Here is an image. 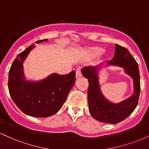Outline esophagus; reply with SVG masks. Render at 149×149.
Wrapping results in <instances>:
<instances>
[{
  "label": "esophagus",
  "instance_id": "1",
  "mask_svg": "<svg viewBox=\"0 0 149 149\" xmlns=\"http://www.w3.org/2000/svg\"><path fill=\"white\" fill-rule=\"evenodd\" d=\"M82 76V73H81V71H80V69H77L76 71V78H80V77Z\"/></svg>",
  "mask_w": 149,
  "mask_h": 149
}]
</instances>
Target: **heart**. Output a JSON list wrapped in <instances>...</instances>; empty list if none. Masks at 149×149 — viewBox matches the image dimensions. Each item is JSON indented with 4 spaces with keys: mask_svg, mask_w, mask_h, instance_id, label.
I'll use <instances>...</instances> for the list:
<instances>
[{
    "mask_svg": "<svg viewBox=\"0 0 149 149\" xmlns=\"http://www.w3.org/2000/svg\"><path fill=\"white\" fill-rule=\"evenodd\" d=\"M104 49L102 48H101L100 47H90L87 49L86 53L88 56L91 57H95L97 56L100 55V54H102L103 52Z\"/></svg>",
    "mask_w": 149,
    "mask_h": 149,
    "instance_id": "heart-1",
    "label": "heart"
}]
</instances>
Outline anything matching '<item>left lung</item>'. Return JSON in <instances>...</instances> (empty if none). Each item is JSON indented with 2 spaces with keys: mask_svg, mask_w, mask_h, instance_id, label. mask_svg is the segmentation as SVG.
<instances>
[{
  "mask_svg": "<svg viewBox=\"0 0 149 149\" xmlns=\"http://www.w3.org/2000/svg\"><path fill=\"white\" fill-rule=\"evenodd\" d=\"M107 65L123 68L134 83L133 95L119 103H113L102 94L99 83V69L101 65L85 66L82 69L83 76L88 79V91L89 110L92 117L100 122L116 124L127 118L134 111L139 102L140 76L139 66L127 49L116 44L115 54Z\"/></svg>",
  "mask_w": 149,
  "mask_h": 149,
  "instance_id": "left-lung-1",
  "label": "left lung"
}]
</instances>
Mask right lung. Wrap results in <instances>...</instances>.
<instances>
[{
    "label": "right lung",
    "instance_id": "right-lung-1",
    "mask_svg": "<svg viewBox=\"0 0 149 149\" xmlns=\"http://www.w3.org/2000/svg\"><path fill=\"white\" fill-rule=\"evenodd\" d=\"M47 39L36 42L47 41ZM35 45L17 56L8 75V89L13 102L22 112L36 118L51 116L61 109L75 84L76 72L66 75L52 73L39 81L25 79L23 63Z\"/></svg>",
    "mask_w": 149,
    "mask_h": 149
}]
</instances>
